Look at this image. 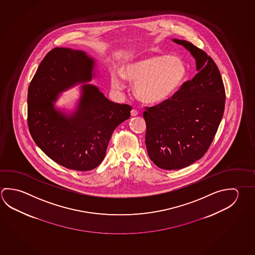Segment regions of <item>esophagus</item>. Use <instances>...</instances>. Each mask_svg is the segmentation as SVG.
I'll return each mask as SVG.
<instances>
[{"mask_svg": "<svg viewBox=\"0 0 255 255\" xmlns=\"http://www.w3.org/2000/svg\"><path fill=\"white\" fill-rule=\"evenodd\" d=\"M137 115H138V111H137V110L132 109V110L130 111V116H131V117H136Z\"/></svg>", "mask_w": 255, "mask_h": 255, "instance_id": "1", "label": "esophagus"}]
</instances>
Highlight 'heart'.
Segmentation results:
<instances>
[{"instance_id": "1", "label": "heart", "mask_w": 255, "mask_h": 255, "mask_svg": "<svg viewBox=\"0 0 255 255\" xmlns=\"http://www.w3.org/2000/svg\"><path fill=\"white\" fill-rule=\"evenodd\" d=\"M183 59L168 54H152L126 63L122 72H114L111 85L115 90L126 89V80L135 83V93L147 104H160L178 92L187 76Z\"/></svg>"}]
</instances>
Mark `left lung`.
<instances>
[{"label": "left lung", "mask_w": 255, "mask_h": 255, "mask_svg": "<svg viewBox=\"0 0 255 255\" xmlns=\"http://www.w3.org/2000/svg\"><path fill=\"white\" fill-rule=\"evenodd\" d=\"M195 59L198 73L172 99L143 113L147 154L162 169H181L204 156L225 108V88L219 68L204 51L173 38Z\"/></svg>", "instance_id": "obj_1"}]
</instances>
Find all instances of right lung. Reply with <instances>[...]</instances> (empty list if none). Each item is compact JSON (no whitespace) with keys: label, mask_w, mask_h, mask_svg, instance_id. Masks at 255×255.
I'll return each instance as SVG.
<instances>
[{"label":"right lung","mask_w":255,"mask_h":255,"mask_svg":"<svg viewBox=\"0 0 255 255\" xmlns=\"http://www.w3.org/2000/svg\"><path fill=\"white\" fill-rule=\"evenodd\" d=\"M96 61L85 51L56 47L45 55L27 95V124L46 156L70 169L90 171L103 161L114 130L129 119L131 108L108 100L99 87ZM81 84V97L71 113L55 104L60 94Z\"/></svg>","instance_id":"right-lung-1"}]
</instances>
